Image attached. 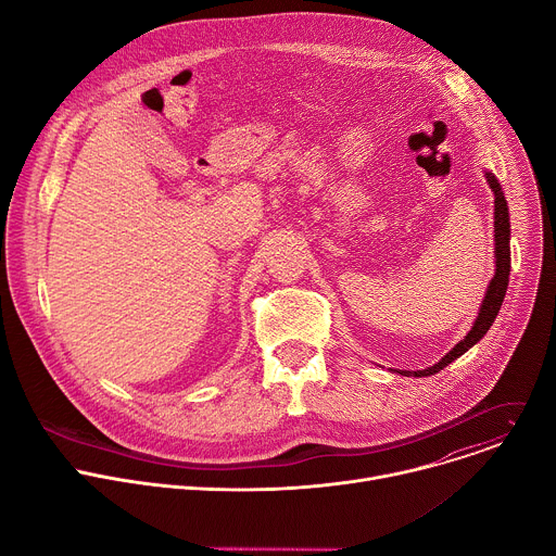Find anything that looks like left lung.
<instances>
[{"mask_svg":"<svg viewBox=\"0 0 556 556\" xmlns=\"http://www.w3.org/2000/svg\"><path fill=\"white\" fill-rule=\"evenodd\" d=\"M486 180L495 193V260H497L495 264H497V268H495V277L489 283L478 319H475L470 332L440 363H435L433 367L420 369V371H399L403 376L414 374V376L422 378V376H431V374H438L440 369H444L448 363H453L464 352H468L489 332V328L493 326L495 316L502 307V301H504L506 288H508V275H510V217H508V204H506V198H504V191H502L497 178L493 174H486Z\"/></svg>","mask_w":556,"mask_h":556,"instance_id":"8db88e82","label":"left lung"}]
</instances>
